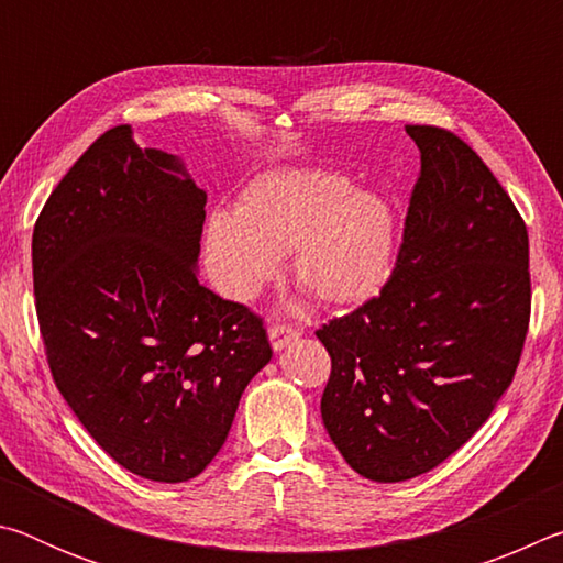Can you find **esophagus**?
Segmentation results:
<instances>
[{"instance_id": "1", "label": "esophagus", "mask_w": 563, "mask_h": 563, "mask_svg": "<svg viewBox=\"0 0 563 563\" xmlns=\"http://www.w3.org/2000/svg\"><path fill=\"white\" fill-rule=\"evenodd\" d=\"M300 335L298 328H290V325H273L268 330V338H271V345L273 350H283L288 342H292L295 338Z\"/></svg>"}]
</instances>
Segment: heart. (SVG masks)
<instances>
[{
  "label": "heart",
  "instance_id": "1",
  "mask_svg": "<svg viewBox=\"0 0 563 563\" xmlns=\"http://www.w3.org/2000/svg\"><path fill=\"white\" fill-rule=\"evenodd\" d=\"M397 216L385 194L332 170H271L247 184L238 211L206 225L208 265L228 300L247 302L292 253V278L328 305H357L387 283Z\"/></svg>",
  "mask_w": 563,
  "mask_h": 563
}]
</instances>
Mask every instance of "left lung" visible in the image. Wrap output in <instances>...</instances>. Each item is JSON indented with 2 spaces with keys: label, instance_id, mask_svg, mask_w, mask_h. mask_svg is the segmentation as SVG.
<instances>
[{
  "label": "left lung",
  "instance_id": "1",
  "mask_svg": "<svg viewBox=\"0 0 563 563\" xmlns=\"http://www.w3.org/2000/svg\"><path fill=\"white\" fill-rule=\"evenodd\" d=\"M419 148L395 271L330 320L322 422L365 479L434 470L487 422L529 330V235L487 164L452 131L407 126Z\"/></svg>",
  "mask_w": 563,
  "mask_h": 563
}]
</instances>
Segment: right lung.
Segmentation results:
<instances>
[{"mask_svg": "<svg viewBox=\"0 0 563 563\" xmlns=\"http://www.w3.org/2000/svg\"><path fill=\"white\" fill-rule=\"evenodd\" d=\"M206 190L131 126L84 151L36 218V318L66 405L123 470L178 484L273 357L263 320L196 273Z\"/></svg>", "mask_w": 563, "mask_h": 563, "instance_id": "add662e5", "label": "right lung"}]
</instances>
